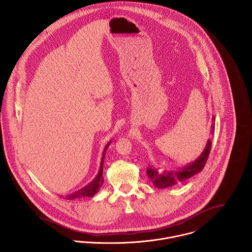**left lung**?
Wrapping results in <instances>:
<instances>
[{
  "label": "left lung",
  "instance_id": "left-lung-1",
  "mask_svg": "<svg viewBox=\"0 0 252 252\" xmlns=\"http://www.w3.org/2000/svg\"><path fill=\"white\" fill-rule=\"evenodd\" d=\"M212 128L213 130H215L214 124ZM211 149L212 141L209 139L203 152L195 161L186 164L177 171H159V169L155 166H148L146 170V175L149 180L152 182V184L157 188H167L170 186H174L200 173L204 169L208 161Z\"/></svg>",
  "mask_w": 252,
  "mask_h": 252
}]
</instances>
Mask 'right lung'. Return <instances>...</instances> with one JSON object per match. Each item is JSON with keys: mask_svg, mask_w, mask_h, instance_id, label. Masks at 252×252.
Returning <instances> with one entry per match:
<instances>
[{"mask_svg": "<svg viewBox=\"0 0 252 252\" xmlns=\"http://www.w3.org/2000/svg\"><path fill=\"white\" fill-rule=\"evenodd\" d=\"M111 144V140L106 144L104 150H103V154H102V159H101V164H100V169L99 172L96 176V178L92 180L90 183H88L86 186L82 187L80 190L75 191L72 194H69L66 196V199L68 200H73V199H79V198H83V197H93L94 195H96L102 184L104 183V177H103V165H104V159H105V155H106V150L108 146Z\"/></svg>", "mask_w": 252, "mask_h": 252, "instance_id": "add662e5", "label": "right lung"}]
</instances>
